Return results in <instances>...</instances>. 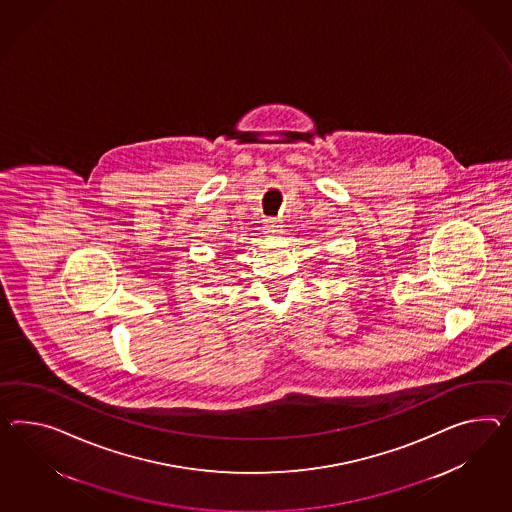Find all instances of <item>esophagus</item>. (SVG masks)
I'll return each instance as SVG.
<instances>
[{"mask_svg":"<svg viewBox=\"0 0 512 512\" xmlns=\"http://www.w3.org/2000/svg\"><path fill=\"white\" fill-rule=\"evenodd\" d=\"M265 230H267V234H271V236H278V234L282 232V224L278 223V221H269Z\"/></svg>","mask_w":512,"mask_h":512,"instance_id":"obj_1","label":"esophagus"}]
</instances>
